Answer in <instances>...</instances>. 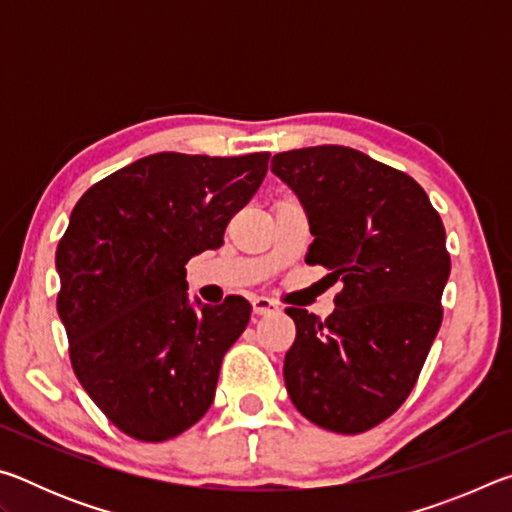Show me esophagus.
<instances>
[{"label": "esophagus", "mask_w": 512, "mask_h": 512, "mask_svg": "<svg viewBox=\"0 0 512 512\" xmlns=\"http://www.w3.org/2000/svg\"><path fill=\"white\" fill-rule=\"evenodd\" d=\"M277 305L273 300L268 298H253V311L257 316H264V314H271V311H275Z\"/></svg>", "instance_id": "esophagus-1"}]
</instances>
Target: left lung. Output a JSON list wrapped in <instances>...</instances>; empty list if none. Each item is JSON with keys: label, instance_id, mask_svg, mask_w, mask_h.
Instances as JSON below:
<instances>
[{"label": "left lung", "instance_id": "1", "mask_svg": "<svg viewBox=\"0 0 512 512\" xmlns=\"http://www.w3.org/2000/svg\"><path fill=\"white\" fill-rule=\"evenodd\" d=\"M271 169L307 210L305 262L343 282L325 320L287 309L284 384L309 422L363 433L406 402L443 323V219L411 176L348 146L277 153Z\"/></svg>", "mask_w": 512, "mask_h": 512}]
</instances>
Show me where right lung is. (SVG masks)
<instances>
[{
  "instance_id": "right-lung-1",
  "label": "right lung",
  "mask_w": 512,
  "mask_h": 512,
  "mask_svg": "<svg viewBox=\"0 0 512 512\" xmlns=\"http://www.w3.org/2000/svg\"><path fill=\"white\" fill-rule=\"evenodd\" d=\"M271 153H155L94 183L56 248L69 361L119 431L176 438L210 409L248 300L187 305L185 264L223 246L232 216L262 185Z\"/></svg>"
}]
</instances>
